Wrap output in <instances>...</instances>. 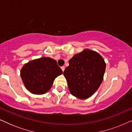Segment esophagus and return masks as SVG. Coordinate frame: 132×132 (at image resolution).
I'll list each match as a JSON object with an SVG mask.
<instances>
[{"label": "esophagus", "mask_w": 132, "mask_h": 132, "mask_svg": "<svg viewBox=\"0 0 132 132\" xmlns=\"http://www.w3.org/2000/svg\"><path fill=\"white\" fill-rule=\"evenodd\" d=\"M61 69H62V71H64V70H65V67H64V66L61 67Z\"/></svg>", "instance_id": "34e87169"}]
</instances>
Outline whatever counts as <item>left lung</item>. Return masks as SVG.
Listing matches in <instances>:
<instances>
[{"instance_id": "1", "label": "left lung", "mask_w": 132, "mask_h": 132, "mask_svg": "<svg viewBox=\"0 0 132 132\" xmlns=\"http://www.w3.org/2000/svg\"><path fill=\"white\" fill-rule=\"evenodd\" d=\"M105 69L103 58L96 52L85 49L74 56L64 71L70 93L80 99L89 97L102 84Z\"/></svg>"}]
</instances>
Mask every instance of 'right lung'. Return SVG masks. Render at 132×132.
Masks as SVG:
<instances>
[{"label": "right lung", "mask_w": 132, "mask_h": 132, "mask_svg": "<svg viewBox=\"0 0 132 132\" xmlns=\"http://www.w3.org/2000/svg\"><path fill=\"white\" fill-rule=\"evenodd\" d=\"M62 74L57 62L50 57H41L25 64L21 70L27 89L35 94H43L51 88L56 77Z\"/></svg>", "instance_id": "add662e5"}]
</instances>
